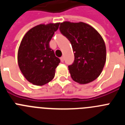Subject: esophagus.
I'll return each mask as SVG.
<instances>
[{"label": "esophagus", "mask_w": 125, "mask_h": 125, "mask_svg": "<svg viewBox=\"0 0 125 125\" xmlns=\"http://www.w3.org/2000/svg\"><path fill=\"white\" fill-rule=\"evenodd\" d=\"M61 61L62 62H64V57L63 56H62V57H61Z\"/></svg>", "instance_id": "esophagus-1"}]
</instances>
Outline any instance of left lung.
I'll return each mask as SVG.
<instances>
[{"label":"left lung","instance_id":"1","mask_svg":"<svg viewBox=\"0 0 125 125\" xmlns=\"http://www.w3.org/2000/svg\"><path fill=\"white\" fill-rule=\"evenodd\" d=\"M60 32L70 41L74 60L68 66L72 79L79 84L95 80L105 64L106 46L96 30L84 22L61 23Z\"/></svg>","mask_w":125,"mask_h":125}]
</instances>
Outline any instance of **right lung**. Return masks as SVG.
I'll use <instances>...</instances> for the list:
<instances>
[{"label":"right lung","mask_w":125,"mask_h":125,"mask_svg":"<svg viewBox=\"0 0 125 125\" xmlns=\"http://www.w3.org/2000/svg\"><path fill=\"white\" fill-rule=\"evenodd\" d=\"M60 23L36 25L25 34L18 51L19 68L25 79L42 86L52 80L60 59L49 47V42Z\"/></svg>","instance_id":"obj_1"}]
</instances>
